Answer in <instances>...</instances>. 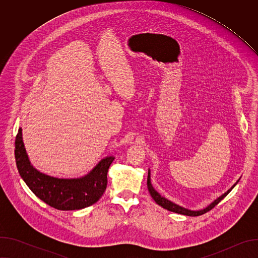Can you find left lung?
<instances>
[{
	"mask_svg": "<svg viewBox=\"0 0 258 258\" xmlns=\"http://www.w3.org/2000/svg\"><path fill=\"white\" fill-rule=\"evenodd\" d=\"M238 181H239V179L234 183V185H233L226 193H224L223 195H220L219 197H217L215 200H213V201H212L210 204H208L206 207H204V208H202V209H198V210H192V209L186 208V207H183V206H180V205H178V204H176V203H174V202L168 200L167 198L161 196V195L153 188V186H152V183H151V170H150V168H149V170H148V178H147V186H148V191H149L151 197L153 198V200H154L159 206H161V207H163V208H165V209H167V210H169V211L175 212V213H179V214H183V215H188V216H198V215H201V214L206 213L207 211H209L210 209H212L216 204H218L220 201H222V200L234 189V187L237 185Z\"/></svg>",
	"mask_w": 258,
	"mask_h": 258,
	"instance_id": "obj_1",
	"label": "left lung"
}]
</instances>
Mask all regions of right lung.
<instances>
[{
    "mask_svg": "<svg viewBox=\"0 0 258 258\" xmlns=\"http://www.w3.org/2000/svg\"><path fill=\"white\" fill-rule=\"evenodd\" d=\"M114 156H106L81 177L60 178L39 171L26 153L22 128L15 140V159L18 172L31 192L42 201L59 210H77L95 204L107 187V172Z\"/></svg>",
    "mask_w": 258,
    "mask_h": 258,
    "instance_id": "right-lung-1",
    "label": "right lung"
}]
</instances>
